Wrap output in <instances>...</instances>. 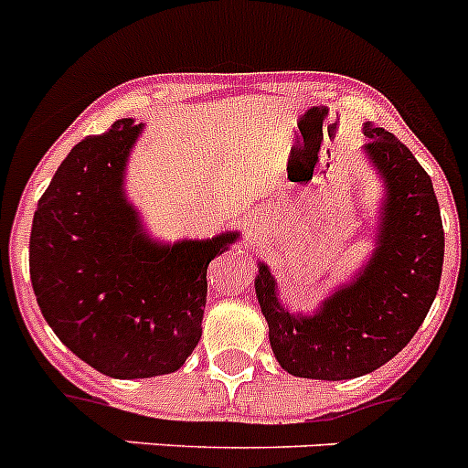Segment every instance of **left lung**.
Segmentation results:
<instances>
[{"label":"left lung","instance_id":"obj_1","mask_svg":"<svg viewBox=\"0 0 468 468\" xmlns=\"http://www.w3.org/2000/svg\"><path fill=\"white\" fill-rule=\"evenodd\" d=\"M367 163L381 179L374 250L313 313H293L258 262L255 295L283 371L317 381L371 374L412 341L441 286L445 234L433 182L405 144L365 125Z\"/></svg>","mask_w":468,"mask_h":468}]
</instances>
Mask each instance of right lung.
I'll list each match as a JSON object with an SVG mask.
<instances>
[{"label": "right lung", "mask_w": 468, "mask_h": 468, "mask_svg": "<svg viewBox=\"0 0 468 468\" xmlns=\"http://www.w3.org/2000/svg\"><path fill=\"white\" fill-rule=\"evenodd\" d=\"M144 125L120 118L75 144L42 194L30 231V282L70 353L113 378L177 371L201 338L207 265L241 239L161 241L125 194Z\"/></svg>", "instance_id": "add662e5"}]
</instances>
